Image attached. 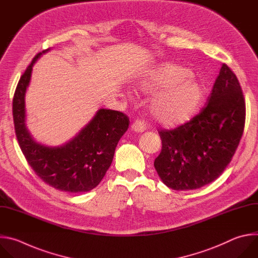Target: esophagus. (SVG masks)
<instances>
[{"mask_svg": "<svg viewBox=\"0 0 258 258\" xmlns=\"http://www.w3.org/2000/svg\"><path fill=\"white\" fill-rule=\"evenodd\" d=\"M131 130H132L133 132H136V133L144 132V130H145V125H144L141 121L136 120V121H134V122L132 123V125H131Z\"/></svg>", "mask_w": 258, "mask_h": 258, "instance_id": "obj_1", "label": "esophagus"}]
</instances>
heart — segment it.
<instances>
[{"label": "heart", "mask_w": 258, "mask_h": 258, "mask_svg": "<svg viewBox=\"0 0 258 258\" xmlns=\"http://www.w3.org/2000/svg\"><path fill=\"white\" fill-rule=\"evenodd\" d=\"M137 83L145 92H156L150 113L166 127H177L191 120L204 97L203 85L181 66L163 64L143 72Z\"/></svg>", "instance_id": "obj_1"}]
</instances>
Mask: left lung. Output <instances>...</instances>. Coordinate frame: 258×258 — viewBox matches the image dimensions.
<instances>
[{
  "label": "left lung",
  "instance_id": "left-lung-1",
  "mask_svg": "<svg viewBox=\"0 0 258 258\" xmlns=\"http://www.w3.org/2000/svg\"><path fill=\"white\" fill-rule=\"evenodd\" d=\"M208 104L189 122L161 130L162 151L154 160L162 181L174 190H193L219 178L232 161L245 126L239 80L223 64Z\"/></svg>",
  "mask_w": 258,
  "mask_h": 258
}]
</instances>
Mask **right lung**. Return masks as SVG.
Segmentation results:
<instances>
[{"label":"right lung","mask_w":258,"mask_h":258,"mask_svg":"<svg viewBox=\"0 0 258 258\" xmlns=\"http://www.w3.org/2000/svg\"><path fill=\"white\" fill-rule=\"evenodd\" d=\"M37 54L20 77L13 97L15 133L24 157L34 173L55 189L87 192L95 188L109 170L116 146L127 131L129 118L118 111L100 109L70 141L61 146H45L31 137L25 125L24 96Z\"/></svg>","instance_id":"1"}]
</instances>
